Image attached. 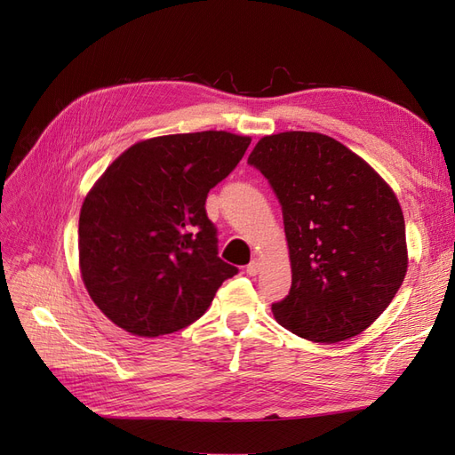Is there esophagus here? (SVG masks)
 <instances>
[{
	"instance_id": "1",
	"label": "esophagus",
	"mask_w": 455,
	"mask_h": 455,
	"mask_svg": "<svg viewBox=\"0 0 455 455\" xmlns=\"http://www.w3.org/2000/svg\"><path fill=\"white\" fill-rule=\"evenodd\" d=\"M246 273L249 275H258L259 273V261L258 259H252L249 266H246Z\"/></svg>"
}]
</instances>
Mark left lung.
I'll use <instances>...</instances> for the list:
<instances>
[{
  "label": "left lung",
  "mask_w": 455,
  "mask_h": 455,
  "mask_svg": "<svg viewBox=\"0 0 455 455\" xmlns=\"http://www.w3.org/2000/svg\"><path fill=\"white\" fill-rule=\"evenodd\" d=\"M249 163L277 194L291 254L292 286L271 306L275 319L315 343L361 334L387 309L408 269L395 191L321 132L264 136Z\"/></svg>",
  "instance_id": "obj_1"
}]
</instances>
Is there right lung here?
<instances>
[{
	"mask_svg": "<svg viewBox=\"0 0 455 455\" xmlns=\"http://www.w3.org/2000/svg\"><path fill=\"white\" fill-rule=\"evenodd\" d=\"M251 136L203 131L136 142L109 164L79 212V269L91 299L134 336L186 328L237 267L218 256L209 191Z\"/></svg>",
	"mask_w": 455,
	"mask_h": 455,
	"instance_id": "1",
	"label": "right lung"
}]
</instances>
